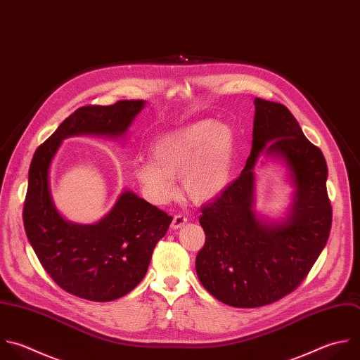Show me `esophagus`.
<instances>
[{
  "label": "esophagus",
  "mask_w": 360,
  "mask_h": 360,
  "mask_svg": "<svg viewBox=\"0 0 360 360\" xmlns=\"http://www.w3.org/2000/svg\"><path fill=\"white\" fill-rule=\"evenodd\" d=\"M186 222H187V218H186L184 215H181V214H177V215H174V218H173L170 226H172V229H179V228H181Z\"/></svg>",
  "instance_id": "1"
}]
</instances>
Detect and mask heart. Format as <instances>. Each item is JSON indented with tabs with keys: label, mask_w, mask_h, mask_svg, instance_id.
<instances>
[{
	"label": "heart",
	"mask_w": 360,
	"mask_h": 360,
	"mask_svg": "<svg viewBox=\"0 0 360 360\" xmlns=\"http://www.w3.org/2000/svg\"><path fill=\"white\" fill-rule=\"evenodd\" d=\"M150 153L152 159L134 165V176L150 201L165 204L173 198L181 177L184 195L205 204L231 183L235 138L226 124L201 120L160 136Z\"/></svg>",
	"instance_id": "1"
}]
</instances>
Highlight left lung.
Listing matches in <instances>:
<instances>
[{"mask_svg":"<svg viewBox=\"0 0 360 360\" xmlns=\"http://www.w3.org/2000/svg\"><path fill=\"white\" fill-rule=\"evenodd\" d=\"M252 150L240 176L201 208L205 243L195 259L204 288L238 308L267 305L291 292L326 245L332 210L322 152L278 103L255 98ZM278 161L293 187L283 217L255 208L259 156ZM263 163V160H260Z\"/></svg>","mask_w":360,"mask_h":360,"instance_id":"obj_1","label":"left lung"}]
</instances>
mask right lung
I'll use <instances>...</instances> for the list:
<instances>
[{"label": "right lung", "instance_id": "add662e5", "mask_svg": "<svg viewBox=\"0 0 360 360\" xmlns=\"http://www.w3.org/2000/svg\"><path fill=\"white\" fill-rule=\"evenodd\" d=\"M143 100L112 105H87L66 118L42 143L31 162L24 226L41 264L58 285L90 301H112L134 290L145 277L156 243L172 217L124 190L100 221L77 224L58 210L51 188V166L72 136L91 135L124 142Z\"/></svg>", "mask_w": 360, "mask_h": 360}]
</instances>
